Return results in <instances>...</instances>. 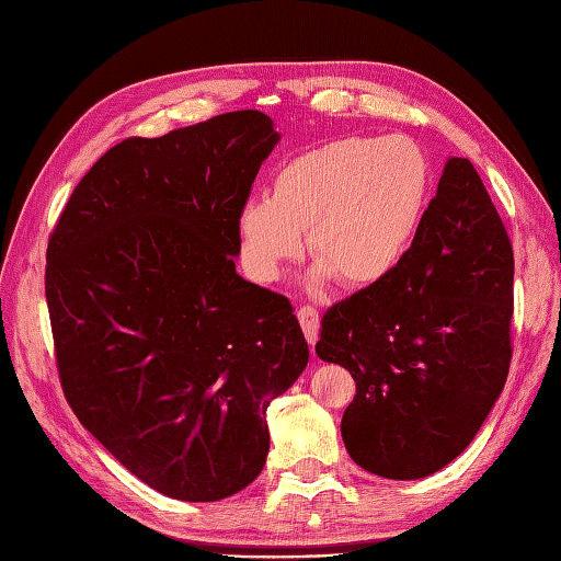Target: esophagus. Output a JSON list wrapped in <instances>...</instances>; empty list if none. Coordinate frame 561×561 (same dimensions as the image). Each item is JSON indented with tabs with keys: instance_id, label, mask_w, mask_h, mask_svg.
<instances>
[{
	"instance_id": "34e87169",
	"label": "esophagus",
	"mask_w": 561,
	"mask_h": 561,
	"mask_svg": "<svg viewBox=\"0 0 561 561\" xmlns=\"http://www.w3.org/2000/svg\"><path fill=\"white\" fill-rule=\"evenodd\" d=\"M299 323L304 328V335H306L308 344L313 347V344L318 342V330H320V316H318L313 306H301L299 308Z\"/></svg>"
}]
</instances>
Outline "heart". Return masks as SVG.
<instances>
[{
    "mask_svg": "<svg viewBox=\"0 0 561 561\" xmlns=\"http://www.w3.org/2000/svg\"><path fill=\"white\" fill-rule=\"evenodd\" d=\"M428 163L404 137H340L296 153L274 171L267 199L238 209L241 260L257 282H274L301 255V233L320 265L362 289L400 265L424 214Z\"/></svg>",
    "mask_w": 561,
    "mask_h": 561,
    "instance_id": "obj_1",
    "label": "heart"
}]
</instances>
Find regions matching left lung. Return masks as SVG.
Masks as SVG:
<instances>
[{
	"mask_svg": "<svg viewBox=\"0 0 561 561\" xmlns=\"http://www.w3.org/2000/svg\"><path fill=\"white\" fill-rule=\"evenodd\" d=\"M511 316L514 248L474 165L453 157L400 265L320 320L316 354L356 383L352 460L420 480L458 458L504 390Z\"/></svg>",
	"mask_w": 561,
	"mask_h": 561,
	"instance_id": "8db88e82",
	"label": "left lung"
}]
</instances>
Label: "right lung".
<instances>
[{
    "mask_svg": "<svg viewBox=\"0 0 561 561\" xmlns=\"http://www.w3.org/2000/svg\"><path fill=\"white\" fill-rule=\"evenodd\" d=\"M279 141L236 111L108 149L50 233L45 299L79 422L137 478L219 502L262 472L267 408L308 364L289 299L236 272V217Z\"/></svg>",
    "mask_w": 561,
    "mask_h": 561,
    "instance_id": "add662e5",
    "label": "right lung"
}]
</instances>
